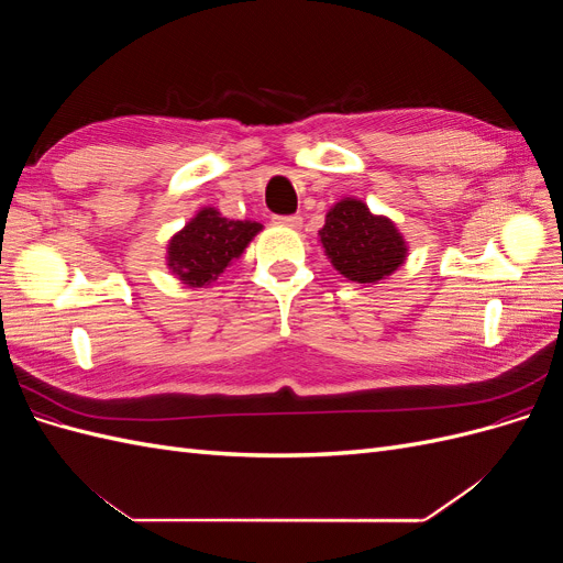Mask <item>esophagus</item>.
<instances>
[{
    "mask_svg": "<svg viewBox=\"0 0 563 563\" xmlns=\"http://www.w3.org/2000/svg\"><path fill=\"white\" fill-rule=\"evenodd\" d=\"M275 223L284 225V228H291L298 230L302 225V218L300 216H275Z\"/></svg>",
    "mask_w": 563,
    "mask_h": 563,
    "instance_id": "obj_1",
    "label": "esophagus"
}]
</instances>
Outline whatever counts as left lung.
I'll use <instances>...</instances> for the list:
<instances>
[{"label": "left lung", "mask_w": 563, "mask_h": 563, "mask_svg": "<svg viewBox=\"0 0 563 563\" xmlns=\"http://www.w3.org/2000/svg\"><path fill=\"white\" fill-rule=\"evenodd\" d=\"M319 244L331 265L354 284H378L408 258V242L395 220L373 213L356 197H343L329 209Z\"/></svg>", "instance_id": "obj_1"}]
</instances>
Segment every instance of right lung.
<instances>
[{"mask_svg": "<svg viewBox=\"0 0 563 563\" xmlns=\"http://www.w3.org/2000/svg\"><path fill=\"white\" fill-rule=\"evenodd\" d=\"M261 230L255 220H232L216 207H203L168 240L166 267L185 286L209 288L225 267L242 258Z\"/></svg>", "mask_w": 563, "mask_h": 563, "instance_id": "1", "label": "right lung"}]
</instances>
